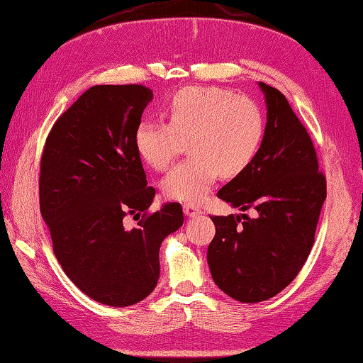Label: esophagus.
<instances>
[{
	"label": "esophagus",
	"mask_w": 363,
	"mask_h": 363,
	"mask_svg": "<svg viewBox=\"0 0 363 363\" xmlns=\"http://www.w3.org/2000/svg\"><path fill=\"white\" fill-rule=\"evenodd\" d=\"M183 212H185V215L188 218H193V217H198V215L202 213V211L199 207H196L193 204H185L183 206Z\"/></svg>",
	"instance_id": "obj_1"
}]
</instances>
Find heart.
<instances>
[{"label":"heart","mask_w":363,"mask_h":363,"mask_svg":"<svg viewBox=\"0 0 363 363\" xmlns=\"http://www.w3.org/2000/svg\"><path fill=\"white\" fill-rule=\"evenodd\" d=\"M264 116L249 99L218 87H185L172 97L169 123L145 119L133 133L138 156L156 170L167 169L188 142L191 157L162 180L169 199L199 204L220 174L236 177L257 157Z\"/></svg>","instance_id":"obj_1"}]
</instances>
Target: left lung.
Here are the masks:
<instances>
[{
  "label": "left lung",
  "mask_w": 363,
  "mask_h": 363,
  "mask_svg": "<svg viewBox=\"0 0 363 363\" xmlns=\"http://www.w3.org/2000/svg\"><path fill=\"white\" fill-rule=\"evenodd\" d=\"M266 129L257 157L220 189L218 198L239 211L212 217L215 238L207 263L220 290L240 303L276 296L294 281L314 245L327 198L309 133L285 95L264 82Z\"/></svg>",
  "instance_id": "8db88e82"
}]
</instances>
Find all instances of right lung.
<instances>
[{
	"instance_id": "add662e5",
	"label": "right lung",
	"mask_w": 363,
	"mask_h": 363,
	"mask_svg": "<svg viewBox=\"0 0 363 363\" xmlns=\"http://www.w3.org/2000/svg\"><path fill=\"white\" fill-rule=\"evenodd\" d=\"M152 91L94 86L57 119L41 157L40 208L57 259L76 287L106 306L145 300L159 279V249L183 225L167 202L146 213L155 188L133 145ZM144 212L137 228L122 218Z\"/></svg>"
}]
</instances>
